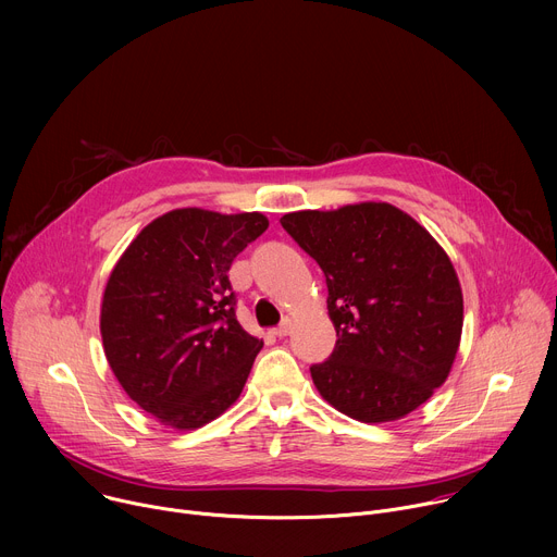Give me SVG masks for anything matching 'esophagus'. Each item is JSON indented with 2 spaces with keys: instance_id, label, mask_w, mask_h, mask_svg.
I'll return each instance as SVG.
<instances>
[{
  "instance_id": "esophagus-1",
  "label": "esophagus",
  "mask_w": 557,
  "mask_h": 557,
  "mask_svg": "<svg viewBox=\"0 0 557 557\" xmlns=\"http://www.w3.org/2000/svg\"><path fill=\"white\" fill-rule=\"evenodd\" d=\"M290 326H293V324H290V320H282V324H280V326L273 331V333H275L280 339H282V337H286V335L290 333Z\"/></svg>"
}]
</instances>
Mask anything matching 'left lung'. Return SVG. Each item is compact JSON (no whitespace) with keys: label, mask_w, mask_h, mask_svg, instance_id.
Listing matches in <instances>:
<instances>
[{"label":"left lung","mask_w":557,"mask_h":557,"mask_svg":"<svg viewBox=\"0 0 557 557\" xmlns=\"http://www.w3.org/2000/svg\"><path fill=\"white\" fill-rule=\"evenodd\" d=\"M282 226L324 271L337 331L312 383L342 414L396 421L445 383L460 344L462 293L447 253L387 202L286 213Z\"/></svg>","instance_id":"obj_1"}]
</instances>
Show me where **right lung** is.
<instances>
[{
  "mask_svg": "<svg viewBox=\"0 0 557 557\" xmlns=\"http://www.w3.org/2000/svg\"><path fill=\"white\" fill-rule=\"evenodd\" d=\"M269 228L253 213L176 209L149 222L116 262L101 337L129 399L176 430H196L240 396L262 342L235 317L228 269Z\"/></svg>",
  "mask_w": 557,
  "mask_h": 557,
  "instance_id": "add662e5",
  "label": "right lung"
}]
</instances>
